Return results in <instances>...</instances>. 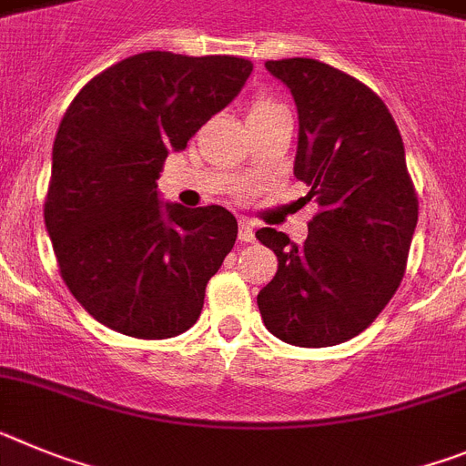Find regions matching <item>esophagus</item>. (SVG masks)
<instances>
[{
    "mask_svg": "<svg viewBox=\"0 0 466 466\" xmlns=\"http://www.w3.org/2000/svg\"><path fill=\"white\" fill-rule=\"evenodd\" d=\"M238 238L244 241V244H250L253 238H256V232H253V225L248 220H238Z\"/></svg>",
    "mask_w": 466,
    "mask_h": 466,
    "instance_id": "obj_1",
    "label": "esophagus"
}]
</instances>
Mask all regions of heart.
<instances>
[{
	"instance_id": "heart-1",
	"label": "heart",
	"mask_w": 466,
	"mask_h": 466,
	"mask_svg": "<svg viewBox=\"0 0 466 466\" xmlns=\"http://www.w3.org/2000/svg\"><path fill=\"white\" fill-rule=\"evenodd\" d=\"M269 103H274V100H269V98H258L256 103H253V107H262V105H269ZM253 107H250V110H253Z\"/></svg>"
}]
</instances>
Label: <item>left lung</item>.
Here are the masks:
<instances>
[{
  "label": "left lung",
  "mask_w": 466,
  "mask_h": 466,
  "mask_svg": "<svg viewBox=\"0 0 466 466\" xmlns=\"http://www.w3.org/2000/svg\"><path fill=\"white\" fill-rule=\"evenodd\" d=\"M300 119L293 173L317 197L305 244L258 229L279 269L258 293L267 330L295 347H333L366 330L406 274L418 194L401 133L378 93L311 58L267 60Z\"/></svg>",
  "instance_id": "obj_1"
}]
</instances>
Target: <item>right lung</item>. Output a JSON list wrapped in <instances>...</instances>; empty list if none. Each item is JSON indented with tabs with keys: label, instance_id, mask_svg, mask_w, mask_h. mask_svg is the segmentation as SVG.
Returning <instances> with one entry per match:
<instances>
[{
	"label": "right lung",
	"instance_id": "obj_1",
	"mask_svg": "<svg viewBox=\"0 0 466 466\" xmlns=\"http://www.w3.org/2000/svg\"><path fill=\"white\" fill-rule=\"evenodd\" d=\"M250 70L237 56L147 51L93 76L65 112L44 222L65 286L107 329L166 339L199 319L237 218L222 206H161L157 180Z\"/></svg>",
	"mask_w": 466,
	"mask_h": 466
}]
</instances>
